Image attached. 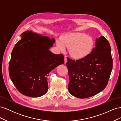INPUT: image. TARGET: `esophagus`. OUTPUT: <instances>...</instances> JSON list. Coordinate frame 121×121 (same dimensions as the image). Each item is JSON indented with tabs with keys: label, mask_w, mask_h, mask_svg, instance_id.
Masks as SVG:
<instances>
[{
	"label": "esophagus",
	"mask_w": 121,
	"mask_h": 121,
	"mask_svg": "<svg viewBox=\"0 0 121 121\" xmlns=\"http://www.w3.org/2000/svg\"><path fill=\"white\" fill-rule=\"evenodd\" d=\"M65 60V64L67 62V57H65V60Z\"/></svg>",
	"instance_id": "34e87169"
}]
</instances>
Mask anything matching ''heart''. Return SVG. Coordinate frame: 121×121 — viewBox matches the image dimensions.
Segmentation results:
<instances>
[{"label":"heart","instance_id":"heart-1","mask_svg":"<svg viewBox=\"0 0 121 121\" xmlns=\"http://www.w3.org/2000/svg\"><path fill=\"white\" fill-rule=\"evenodd\" d=\"M94 43L92 37L80 32L65 35L56 41V45L58 49L65 51V47L69 48L71 56L77 60L87 56L92 51Z\"/></svg>","mask_w":121,"mask_h":121}]
</instances>
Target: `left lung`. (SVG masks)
I'll return each mask as SVG.
<instances>
[{
  "label": "left lung",
  "mask_w": 121,
  "mask_h": 121,
  "mask_svg": "<svg viewBox=\"0 0 121 121\" xmlns=\"http://www.w3.org/2000/svg\"><path fill=\"white\" fill-rule=\"evenodd\" d=\"M66 65L69 93L79 98L92 96L105 88L110 77L112 68L110 44L101 36L96 39L91 53L79 60L68 58Z\"/></svg>",
  "instance_id": "obj_1"
}]
</instances>
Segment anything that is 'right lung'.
<instances>
[{"instance_id":"1","label":"right lung","mask_w":121,"mask_h":121,"mask_svg":"<svg viewBox=\"0 0 121 121\" xmlns=\"http://www.w3.org/2000/svg\"><path fill=\"white\" fill-rule=\"evenodd\" d=\"M20 36L21 40L11 54L10 78L22 94L33 97L41 96L48 91V74L64 64V56L49 50L55 42L53 38L50 39L30 30Z\"/></svg>"}]
</instances>
